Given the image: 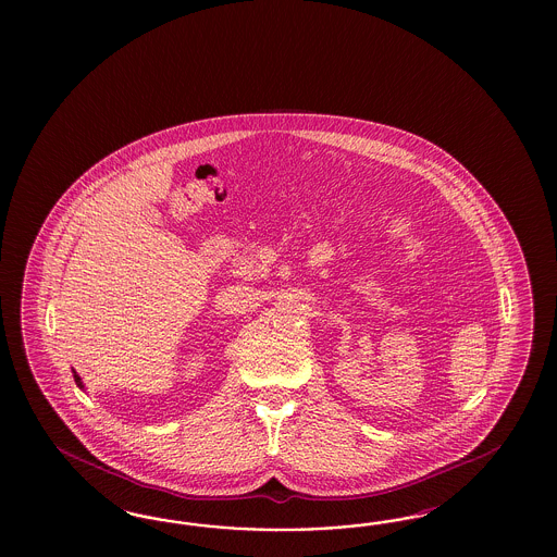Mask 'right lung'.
I'll use <instances>...</instances> for the list:
<instances>
[{"label": "right lung", "instance_id": "1", "mask_svg": "<svg viewBox=\"0 0 557 557\" xmlns=\"http://www.w3.org/2000/svg\"><path fill=\"white\" fill-rule=\"evenodd\" d=\"M73 377H75V384H77L79 388L84 389V382H82V377L77 375V371H73Z\"/></svg>", "mask_w": 557, "mask_h": 557}]
</instances>
